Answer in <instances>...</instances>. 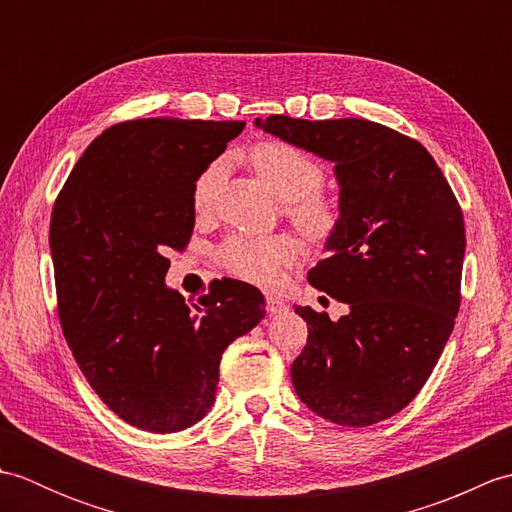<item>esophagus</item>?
Segmentation results:
<instances>
[{
  "label": "esophagus",
  "instance_id": "obj_1",
  "mask_svg": "<svg viewBox=\"0 0 512 512\" xmlns=\"http://www.w3.org/2000/svg\"><path fill=\"white\" fill-rule=\"evenodd\" d=\"M286 310H288L286 301H281L277 297H266V312L268 314H281V312H286Z\"/></svg>",
  "mask_w": 512,
  "mask_h": 512
}]
</instances>
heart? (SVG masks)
Listing matches in <instances>:
<instances>
[{
	"instance_id": "heart-1",
	"label": "heart",
	"mask_w": 512,
	"mask_h": 512,
	"mask_svg": "<svg viewBox=\"0 0 512 512\" xmlns=\"http://www.w3.org/2000/svg\"><path fill=\"white\" fill-rule=\"evenodd\" d=\"M248 160L277 198L290 202V217L308 237L325 239L339 228V206L317 193L323 184V167L306 151L281 140H266L250 149ZM222 171V160H215L195 180L193 204L198 211H206L213 204ZM295 257L297 242L288 235H235L217 255L228 275L257 286H275L281 266Z\"/></svg>"
}]
</instances>
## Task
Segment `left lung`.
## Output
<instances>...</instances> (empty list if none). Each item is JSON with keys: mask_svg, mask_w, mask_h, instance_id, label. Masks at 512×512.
Here are the masks:
<instances>
[{"mask_svg": "<svg viewBox=\"0 0 512 512\" xmlns=\"http://www.w3.org/2000/svg\"><path fill=\"white\" fill-rule=\"evenodd\" d=\"M284 143L334 165L339 228L308 281L347 314L295 306L308 343L290 367L303 405L341 427H367L416 398L460 308L464 217L418 140L363 118H255Z\"/></svg>", "mask_w": 512, "mask_h": 512, "instance_id": "obj_1", "label": "left lung"}]
</instances>
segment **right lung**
I'll use <instances>...</instances> for the list:
<instances>
[{
    "mask_svg": "<svg viewBox=\"0 0 512 512\" xmlns=\"http://www.w3.org/2000/svg\"><path fill=\"white\" fill-rule=\"evenodd\" d=\"M242 129L173 116L118 123L85 149L54 202L63 334L105 405L143 431L200 422L224 350L266 314L244 281H217L193 306L165 284L169 248L193 233L195 180Z\"/></svg>",
    "mask_w": 512,
    "mask_h": 512,
    "instance_id": "add662e5",
    "label": "right lung"
}]
</instances>
